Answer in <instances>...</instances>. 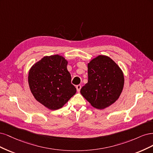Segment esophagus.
I'll return each instance as SVG.
<instances>
[{"mask_svg":"<svg viewBox=\"0 0 153 153\" xmlns=\"http://www.w3.org/2000/svg\"><path fill=\"white\" fill-rule=\"evenodd\" d=\"M76 89H77V91L78 92H79L80 90H81V85H77L76 86Z\"/></svg>","mask_w":153,"mask_h":153,"instance_id":"34e87169","label":"esophagus"}]
</instances>
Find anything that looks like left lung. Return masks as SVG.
<instances>
[{"label": "left lung", "mask_w": 153, "mask_h": 153, "mask_svg": "<svg viewBox=\"0 0 153 153\" xmlns=\"http://www.w3.org/2000/svg\"><path fill=\"white\" fill-rule=\"evenodd\" d=\"M88 80L81 93L91 105L103 109L119 98L124 86V75L111 58L98 55L88 63Z\"/></svg>", "instance_id": "8db88e82"}]
</instances>
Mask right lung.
I'll list each match as a JSON object with an SVG mask.
<instances>
[{
    "mask_svg": "<svg viewBox=\"0 0 153 153\" xmlns=\"http://www.w3.org/2000/svg\"><path fill=\"white\" fill-rule=\"evenodd\" d=\"M67 64L62 56H46L33 64L29 71L28 82L32 95L50 110L62 108L76 93Z\"/></svg>",
    "mask_w": 153,
    "mask_h": 153,
    "instance_id": "add662e5",
    "label": "right lung"
}]
</instances>
